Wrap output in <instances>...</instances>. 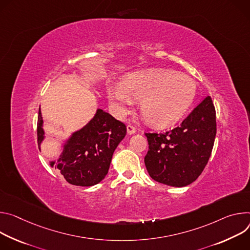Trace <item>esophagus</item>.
<instances>
[{"mask_svg": "<svg viewBox=\"0 0 250 250\" xmlns=\"http://www.w3.org/2000/svg\"><path fill=\"white\" fill-rule=\"evenodd\" d=\"M127 132H128V134L132 135V134H134L136 132V128L133 125L129 124V125H127Z\"/></svg>", "mask_w": 250, "mask_h": 250, "instance_id": "esophagus-1", "label": "esophagus"}]
</instances>
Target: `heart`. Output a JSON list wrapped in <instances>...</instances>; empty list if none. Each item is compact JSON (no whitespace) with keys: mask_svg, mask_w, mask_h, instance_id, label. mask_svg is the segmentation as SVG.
<instances>
[{"mask_svg":"<svg viewBox=\"0 0 250 250\" xmlns=\"http://www.w3.org/2000/svg\"><path fill=\"white\" fill-rule=\"evenodd\" d=\"M196 94L197 84L190 77L167 69L133 73L122 85L108 90L111 103L120 114L133 105V98L142 99L143 118L158 127L176 123L187 112Z\"/></svg>","mask_w":250,"mask_h":250,"instance_id":"obj_1","label":"heart"}]
</instances>
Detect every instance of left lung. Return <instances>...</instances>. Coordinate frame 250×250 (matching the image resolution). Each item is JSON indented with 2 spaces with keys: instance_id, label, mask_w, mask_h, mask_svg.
I'll return each instance as SVG.
<instances>
[{
  "instance_id": "left-lung-1",
  "label": "left lung",
  "mask_w": 250,
  "mask_h": 250,
  "mask_svg": "<svg viewBox=\"0 0 250 250\" xmlns=\"http://www.w3.org/2000/svg\"><path fill=\"white\" fill-rule=\"evenodd\" d=\"M215 134V108L210 96L204 98L176 128L145 133L149 151L144 161L150 177L172 187L195 182L208 162Z\"/></svg>"
}]
</instances>
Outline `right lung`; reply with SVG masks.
Returning a JSON list of instances; mask_svg holds the SVG:
<instances>
[{
	"mask_svg": "<svg viewBox=\"0 0 250 250\" xmlns=\"http://www.w3.org/2000/svg\"><path fill=\"white\" fill-rule=\"evenodd\" d=\"M38 145L43 139L41 109L38 116ZM126 135V126L98 109L93 119L75 132L64 145L62 155L53 166L65 181L74 186L90 187L107 175L112 155Z\"/></svg>",
	"mask_w": 250,
	"mask_h": 250,
	"instance_id": "obj_1",
	"label": "right lung"
}]
</instances>
